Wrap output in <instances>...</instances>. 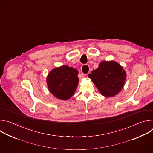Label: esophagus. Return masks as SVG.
<instances>
[{
    "label": "esophagus",
    "instance_id": "1",
    "mask_svg": "<svg viewBox=\"0 0 153 153\" xmlns=\"http://www.w3.org/2000/svg\"><path fill=\"white\" fill-rule=\"evenodd\" d=\"M81 72L83 74V76L84 75H87L89 73V67L88 65H83L81 67Z\"/></svg>",
    "mask_w": 153,
    "mask_h": 153
}]
</instances>
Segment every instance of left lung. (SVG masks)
Listing matches in <instances>:
<instances>
[{
	"instance_id": "obj_1",
	"label": "left lung",
	"mask_w": 153,
	"mask_h": 153,
	"mask_svg": "<svg viewBox=\"0 0 153 153\" xmlns=\"http://www.w3.org/2000/svg\"><path fill=\"white\" fill-rule=\"evenodd\" d=\"M126 72L119 63L114 61H105L99 67L88 74L101 95L106 97H114L123 88L126 79Z\"/></svg>"
}]
</instances>
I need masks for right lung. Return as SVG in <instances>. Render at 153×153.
Here are the masks:
<instances>
[{"instance_id":"obj_1","label":"right lung","mask_w":153,"mask_h":153,"mask_svg":"<svg viewBox=\"0 0 153 153\" xmlns=\"http://www.w3.org/2000/svg\"><path fill=\"white\" fill-rule=\"evenodd\" d=\"M78 74L76 69L66 65L52 69L46 79L50 92L59 100L71 98L78 86Z\"/></svg>"}]
</instances>
